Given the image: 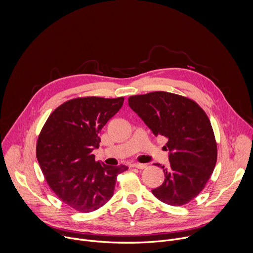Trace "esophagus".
I'll return each mask as SVG.
<instances>
[{"label":"esophagus","instance_id":"esophagus-1","mask_svg":"<svg viewBox=\"0 0 253 253\" xmlns=\"http://www.w3.org/2000/svg\"><path fill=\"white\" fill-rule=\"evenodd\" d=\"M132 167L138 168V169H145L147 167L146 164H142V163H137V164H133Z\"/></svg>","mask_w":253,"mask_h":253}]
</instances>
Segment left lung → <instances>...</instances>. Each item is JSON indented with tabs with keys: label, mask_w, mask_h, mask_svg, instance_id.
<instances>
[{
	"label": "left lung",
	"mask_w": 253,
	"mask_h": 253,
	"mask_svg": "<svg viewBox=\"0 0 253 253\" xmlns=\"http://www.w3.org/2000/svg\"><path fill=\"white\" fill-rule=\"evenodd\" d=\"M129 106L153 132L167 139L169 167L165 179L152 190L160 201L181 206L205 187L217 160V143L208 116L192 99L156 91L128 98Z\"/></svg>",
	"instance_id": "left-lung-1"
}]
</instances>
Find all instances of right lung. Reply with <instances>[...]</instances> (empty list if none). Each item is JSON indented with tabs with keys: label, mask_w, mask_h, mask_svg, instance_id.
<instances>
[{
	"label": "right lung",
	"mask_w": 253,
	"mask_h": 253,
	"mask_svg": "<svg viewBox=\"0 0 253 253\" xmlns=\"http://www.w3.org/2000/svg\"><path fill=\"white\" fill-rule=\"evenodd\" d=\"M123 97H79L51 113L37 141L36 155L53 192L79 212H92L113 196L117 176L125 165L95 160L99 133L122 107Z\"/></svg>",
	"instance_id": "right-lung-1"
}]
</instances>
